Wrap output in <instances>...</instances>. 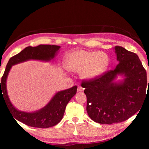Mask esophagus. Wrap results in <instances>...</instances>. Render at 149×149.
<instances>
[{
    "mask_svg": "<svg viewBox=\"0 0 149 149\" xmlns=\"http://www.w3.org/2000/svg\"><path fill=\"white\" fill-rule=\"evenodd\" d=\"M84 91V88H83L81 86H78L77 88L78 92H79V91Z\"/></svg>",
    "mask_w": 149,
    "mask_h": 149,
    "instance_id": "esophagus-1",
    "label": "esophagus"
}]
</instances>
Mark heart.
I'll use <instances>...</instances> for the list:
<instances>
[{
  "instance_id": "heart-1",
  "label": "heart",
  "mask_w": 149,
  "mask_h": 149,
  "mask_svg": "<svg viewBox=\"0 0 149 149\" xmlns=\"http://www.w3.org/2000/svg\"><path fill=\"white\" fill-rule=\"evenodd\" d=\"M110 58L104 52L77 50L67 54L64 59L66 70L73 72H79L84 80L91 81L102 76L108 69Z\"/></svg>"
}]
</instances>
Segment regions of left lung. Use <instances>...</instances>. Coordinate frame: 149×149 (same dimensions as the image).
<instances>
[{
    "instance_id": "1",
    "label": "left lung",
    "mask_w": 149,
    "mask_h": 149,
    "mask_svg": "<svg viewBox=\"0 0 149 149\" xmlns=\"http://www.w3.org/2000/svg\"><path fill=\"white\" fill-rule=\"evenodd\" d=\"M114 50L118 62L115 69L81 84L88 116L102 124L127 120L140 110L147 96V72L138 56L120 46ZM118 76L123 79L116 80Z\"/></svg>"
}]
</instances>
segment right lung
<instances>
[{
	"mask_svg": "<svg viewBox=\"0 0 149 149\" xmlns=\"http://www.w3.org/2000/svg\"><path fill=\"white\" fill-rule=\"evenodd\" d=\"M60 48V46L53 45L29 46L9 60L1 81L0 79V97L2 95L4 98L14 118L24 124L38 128H49L58 124L63 118L67 104L76 94L77 87L75 86L56 93L49 103L39 110L33 112L22 111L13 105L8 95L6 82L9 72L12 66L29 60L45 62L53 61Z\"/></svg>",
	"mask_w": 149,
	"mask_h": 149,
	"instance_id": "add662e5",
	"label": "right lung"
}]
</instances>
